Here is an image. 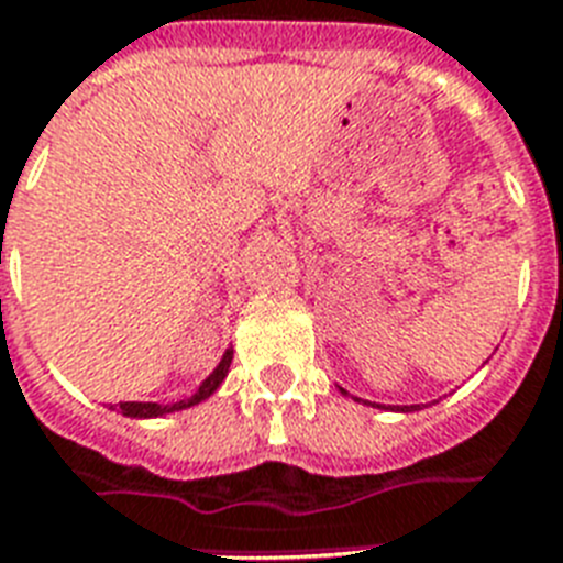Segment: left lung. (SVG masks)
Here are the masks:
<instances>
[{
    "label": "left lung",
    "mask_w": 563,
    "mask_h": 563,
    "mask_svg": "<svg viewBox=\"0 0 563 563\" xmlns=\"http://www.w3.org/2000/svg\"><path fill=\"white\" fill-rule=\"evenodd\" d=\"M415 408H417V406H411V411H415ZM399 411H408V406H406V408H399Z\"/></svg>",
    "instance_id": "1"
}]
</instances>
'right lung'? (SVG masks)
<instances>
[{
  "instance_id": "1",
  "label": "right lung",
  "mask_w": 563,
  "mask_h": 563,
  "mask_svg": "<svg viewBox=\"0 0 563 563\" xmlns=\"http://www.w3.org/2000/svg\"><path fill=\"white\" fill-rule=\"evenodd\" d=\"M230 362H232V347L221 356L216 371H212L201 385H198V391H195L192 397L180 399V402H169V406H161V402H120V411H123L125 417H141V420H146V417H164V415H172V411H180V408L198 406L201 399L212 397V394L218 391V385L224 383L227 371H230Z\"/></svg>"
}]
</instances>
